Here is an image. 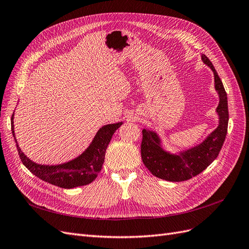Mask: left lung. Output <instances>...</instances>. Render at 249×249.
<instances>
[{
	"label": "left lung",
	"instance_id": "obj_1",
	"mask_svg": "<svg viewBox=\"0 0 249 249\" xmlns=\"http://www.w3.org/2000/svg\"><path fill=\"white\" fill-rule=\"evenodd\" d=\"M201 60L214 73V86L219 97L216 108L218 125L199 144L190 148L168 152L164 147L160 135L153 130H142L141 157L145 167L157 178L169 182H183L199 175L219 154L228 133V95L215 67L209 58L201 54Z\"/></svg>",
	"mask_w": 249,
	"mask_h": 249
}]
</instances>
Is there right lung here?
<instances>
[{"label":"right lung","mask_w":249,"mask_h":249,"mask_svg":"<svg viewBox=\"0 0 249 249\" xmlns=\"http://www.w3.org/2000/svg\"><path fill=\"white\" fill-rule=\"evenodd\" d=\"M13 119L14 114L11 117V131L22 164L37 178L64 189H71L93 182L103 167L106 149L113 134L124 124L120 122L103 125L96 132L89 146L74 159L57 165H44L33 162L21 152L14 133Z\"/></svg>","instance_id":"right-lung-1"}]
</instances>
